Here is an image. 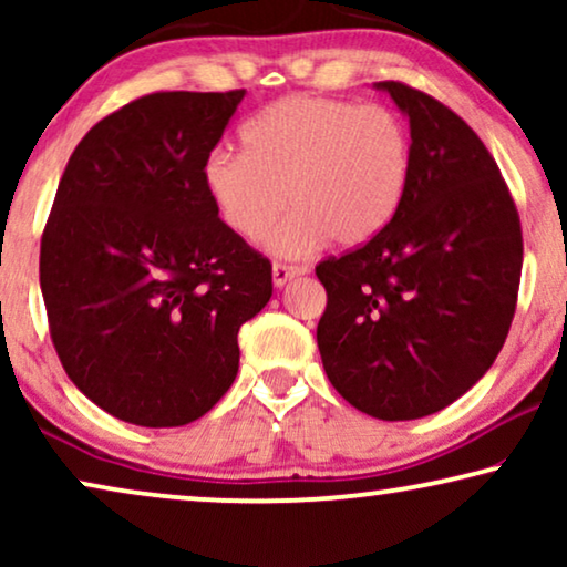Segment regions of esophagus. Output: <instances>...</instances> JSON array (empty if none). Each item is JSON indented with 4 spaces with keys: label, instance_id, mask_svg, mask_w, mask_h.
Here are the masks:
<instances>
[{
    "label": "esophagus",
    "instance_id": "1",
    "mask_svg": "<svg viewBox=\"0 0 567 567\" xmlns=\"http://www.w3.org/2000/svg\"><path fill=\"white\" fill-rule=\"evenodd\" d=\"M307 274L305 266H289V262H274V284L281 289L284 284H289L291 278Z\"/></svg>",
    "mask_w": 567,
    "mask_h": 567
}]
</instances>
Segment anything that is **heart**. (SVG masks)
Segmentation results:
<instances>
[{"instance_id":"b5f03b06","label":"heart","mask_w":567,"mask_h":567,"mask_svg":"<svg viewBox=\"0 0 567 567\" xmlns=\"http://www.w3.org/2000/svg\"><path fill=\"white\" fill-rule=\"evenodd\" d=\"M243 146L208 154L204 188L245 243L266 237L291 206L274 237V250L289 258L324 239L338 247L371 243L398 216L413 175L408 123L390 107L353 100H276L245 123Z\"/></svg>"}]
</instances>
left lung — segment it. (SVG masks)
Listing matches in <instances>:
<instances>
[{
    "instance_id": "left-lung-1",
    "label": "left lung",
    "mask_w": 567,
    "mask_h": 567,
    "mask_svg": "<svg viewBox=\"0 0 567 567\" xmlns=\"http://www.w3.org/2000/svg\"><path fill=\"white\" fill-rule=\"evenodd\" d=\"M410 118L413 175L382 235L317 262L330 384L379 421L462 398L506 343L522 281V221L480 136L436 97L379 82Z\"/></svg>"
}]
</instances>
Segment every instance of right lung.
Here are the masks:
<instances>
[{"label": "right lung", "mask_w": 567, "mask_h": 567, "mask_svg": "<svg viewBox=\"0 0 567 567\" xmlns=\"http://www.w3.org/2000/svg\"><path fill=\"white\" fill-rule=\"evenodd\" d=\"M245 90L152 92L95 123L66 162L41 237L59 361L118 421L175 429L235 382L237 332L274 293L270 260L204 188Z\"/></svg>", "instance_id": "obj_1"}]
</instances>
